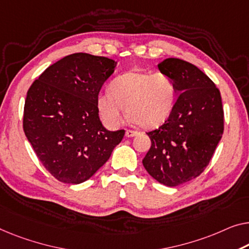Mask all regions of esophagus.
Here are the masks:
<instances>
[{
  "mask_svg": "<svg viewBox=\"0 0 249 249\" xmlns=\"http://www.w3.org/2000/svg\"><path fill=\"white\" fill-rule=\"evenodd\" d=\"M137 134H139V133L136 131H132V129H127V131L125 132L126 137H133V136H136Z\"/></svg>",
  "mask_w": 249,
  "mask_h": 249,
  "instance_id": "34e87169",
  "label": "esophagus"
}]
</instances>
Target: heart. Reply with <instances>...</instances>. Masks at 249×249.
<instances>
[{
	"mask_svg": "<svg viewBox=\"0 0 249 249\" xmlns=\"http://www.w3.org/2000/svg\"><path fill=\"white\" fill-rule=\"evenodd\" d=\"M173 79L163 72L128 71L110 81L108 91L97 96V110L109 128H116L126 113L137 125L154 128L168 120L176 102Z\"/></svg>",
	"mask_w": 249,
	"mask_h": 249,
	"instance_id": "b5f03b06",
	"label": "heart"
}]
</instances>
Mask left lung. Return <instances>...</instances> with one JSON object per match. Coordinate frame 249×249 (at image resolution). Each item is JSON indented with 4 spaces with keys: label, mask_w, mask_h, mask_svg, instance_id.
Masks as SVG:
<instances>
[{
    "label": "left lung",
    "mask_w": 249,
    "mask_h": 249,
    "mask_svg": "<svg viewBox=\"0 0 249 249\" xmlns=\"http://www.w3.org/2000/svg\"><path fill=\"white\" fill-rule=\"evenodd\" d=\"M158 67L180 95L164 124L147 133L152 144L142 162L152 178L177 187L209 164L224 133V109L219 89L198 67L178 58Z\"/></svg>",
    "instance_id": "obj_1"
}]
</instances>
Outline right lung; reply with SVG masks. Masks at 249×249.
<instances>
[{
	"label": "right lung",
	"instance_id": "obj_1",
	"mask_svg": "<svg viewBox=\"0 0 249 249\" xmlns=\"http://www.w3.org/2000/svg\"><path fill=\"white\" fill-rule=\"evenodd\" d=\"M115 67L109 58L72 53L48 67L29 88L23 131L41 164L60 182L88 180L123 139L124 129L104 127L96 105Z\"/></svg>",
	"mask_w": 249,
	"mask_h": 249
}]
</instances>
